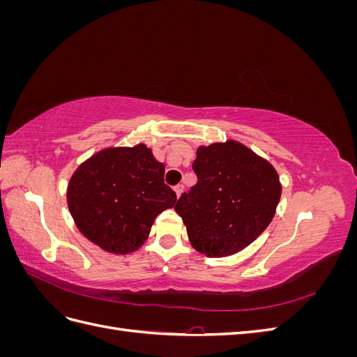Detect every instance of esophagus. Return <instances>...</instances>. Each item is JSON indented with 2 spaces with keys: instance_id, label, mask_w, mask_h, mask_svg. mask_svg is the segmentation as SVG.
<instances>
[{
  "instance_id": "34e87169",
  "label": "esophagus",
  "mask_w": 357,
  "mask_h": 357,
  "mask_svg": "<svg viewBox=\"0 0 357 357\" xmlns=\"http://www.w3.org/2000/svg\"><path fill=\"white\" fill-rule=\"evenodd\" d=\"M183 190H185V186H183V185H180V183H178V185L177 186H174V192L177 193V198L181 195V193H183Z\"/></svg>"
}]
</instances>
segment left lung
I'll return each instance as SVG.
<instances>
[{
	"instance_id": "1",
	"label": "left lung",
	"mask_w": 357,
	"mask_h": 357,
	"mask_svg": "<svg viewBox=\"0 0 357 357\" xmlns=\"http://www.w3.org/2000/svg\"><path fill=\"white\" fill-rule=\"evenodd\" d=\"M192 168L197 185L174 207L192 247L225 257L252 244L271 223L282 197L274 167L229 139L198 147Z\"/></svg>"
}]
</instances>
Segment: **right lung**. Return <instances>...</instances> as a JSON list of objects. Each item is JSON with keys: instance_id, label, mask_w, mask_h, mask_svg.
<instances>
[{"instance_id": "add662e5", "label": "right lung", "mask_w": 357, "mask_h": 357, "mask_svg": "<svg viewBox=\"0 0 357 357\" xmlns=\"http://www.w3.org/2000/svg\"><path fill=\"white\" fill-rule=\"evenodd\" d=\"M164 174V164L146 144L95 153L74 171L67 189L75 226L105 252H135L158 214L176 205V192L165 185Z\"/></svg>"}]
</instances>
